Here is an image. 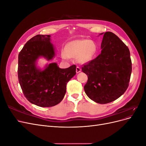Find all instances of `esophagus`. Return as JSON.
I'll use <instances>...</instances> for the list:
<instances>
[{
  "label": "esophagus",
  "mask_w": 146,
  "mask_h": 146,
  "mask_svg": "<svg viewBox=\"0 0 146 146\" xmlns=\"http://www.w3.org/2000/svg\"><path fill=\"white\" fill-rule=\"evenodd\" d=\"M81 70H82L81 68H80V67H78V66H77V67L76 68V72H77V73L80 72H81Z\"/></svg>",
  "instance_id": "obj_1"
}]
</instances>
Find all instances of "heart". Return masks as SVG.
Listing matches in <instances>:
<instances>
[{"mask_svg":"<svg viewBox=\"0 0 146 146\" xmlns=\"http://www.w3.org/2000/svg\"><path fill=\"white\" fill-rule=\"evenodd\" d=\"M97 51V46L93 41L88 39H76L69 42L64 47V52L61 54L62 58H76L79 63L90 62Z\"/></svg>","mask_w":146,"mask_h":146,"instance_id":"obj_1","label":"heart"}]
</instances>
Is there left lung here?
Segmentation results:
<instances>
[{"mask_svg": "<svg viewBox=\"0 0 146 146\" xmlns=\"http://www.w3.org/2000/svg\"><path fill=\"white\" fill-rule=\"evenodd\" d=\"M101 43V53L85 65L82 71L88 75L84 90L95 102L105 104L121 97L129 86L131 61L129 48L115 34L107 32Z\"/></svg>", "mask_w": 146, "mask_h": 146, "instance_id": "left-lung-1", "label": "left lung"}]
</instances>
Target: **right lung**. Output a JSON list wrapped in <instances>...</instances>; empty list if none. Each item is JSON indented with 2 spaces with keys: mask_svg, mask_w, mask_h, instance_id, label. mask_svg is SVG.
I'll return each mask as SVG.
<instances>
[{
  "mask_svg": "<svg viewBox=\"0 0 146 146\" xmlns=\"http://www.w3.org/2000/svg\"><path fill=\"white\" fill-rule=\"evenodd\" d=\"M55 56L50 35H37L29 40L18 55L19 82L27 99L41 107H50L64 98L67 83L76 74V66L61 69L56 63L46 64L43 69L38 60L47 61Z\"/></svg>",
  "mask_w": 146,
  "mask_h": 146,
  "instance_id": "obj_1",
  "label": "right lung"
}]
</instances>
